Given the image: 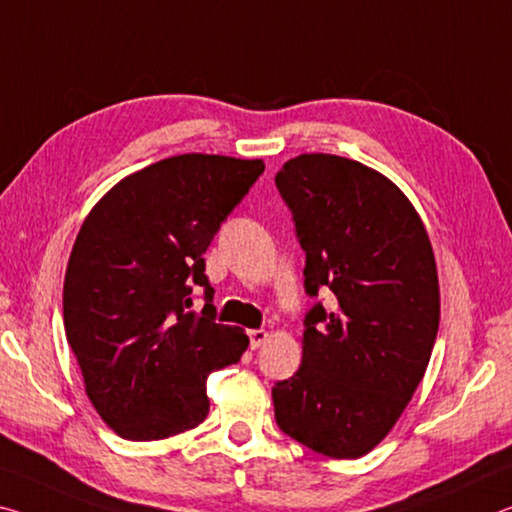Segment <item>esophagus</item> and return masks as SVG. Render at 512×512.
Returning a JSON list of instances; mask_svg holds the SVG:
<instances>
[{"label": "esophagus", "mask_w": 512, "mask_h": 512, "mask_svg": "<svg viewBox=\"0 0 512 512\" xmlns=\"http://www.w3.org/2000/svg\"><path fill=\"white\" fill-rule=\"evenodd\" d=\"M267 338H270V333H267L265 329H251L249 331V347L251 349L263 347L265 342H267Z\"/></svg>", "instance_id": "obj_1"}]
</instances>
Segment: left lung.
I'll return each instance as SVG.
<instances>
[{
    "mask_svg": "<svg viewBox=\"0 0 512 512\" xmlns=\"http://www.w3.org/2000/svg\"><path fill=\"white\" fill-rule=\"evenodd\" d=\"M306 251L311 297L304 356L272 388L292 440L329 458H360L404 413L440 324L433 247L415 206L381 172L351 158L301 154L276 172Z\"/></svg>",
    "mask_w": 512,
    "mask_h": 512,
    "instance_id": "1",
    "label": "left lung"
}]
</instances>
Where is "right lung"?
<instances>
[{
  "label": "right lung",
  "mask_w": 512,
  "mask_h": 512,
  "mask_svg": "<svg viewBox=\"0 0 512 512\" xmlns=\"http://www.w3.org/2000/svg\"><path fill=\"white\" fill-rule=\"evenodd\" d=\"M263 170L261 158H163L115 183L83 220L65 270V335L88 399L120 438L195 429L211 406L208 374L245 354V331L215 322L204 254ZM195 285L201 314L189 311Z\"/></svg>",
  "instance_id": "add662e5"
}]
</instances>
